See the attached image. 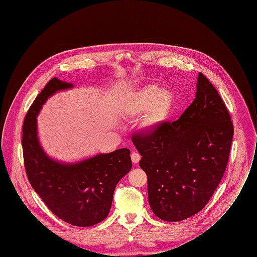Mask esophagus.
Here are the masks:
<instances>
[{
    "label": "esophagus",
    "mask_w": 257,
    "mask_h": 257,
    "mask_svg": "<svg viewBox=\"0 0 257 257\" xmlns=\"http://www.w3.org/2000/svg\"><path fill=\"white\" fill-rule=\"evenodd\" d=\"M131 158H132V162L134 164H138L140 162V160H141V155L138 154V153H133L131 155Z\"/></svg>",
    "instance_id": "1"
}]
</instances>
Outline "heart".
<instances>
[{"instance_id": "1", "label": "heart", "mask_w": 257, "mask_h": 257, "mask_svg": "<svg viewBox=\"0 0 257 257\" xmlns=\"http://www.w3.org/2000/svg\"><path fill=\"white\" fill-rule=\"evenodd\" d=\"M174 94L167 88L146 85L134 92L123 105V113L135 117L147 111L143 121L145 132L152 133L165 123L174 107Z\"/></svg>"}]
</instances>
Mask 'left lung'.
<instances>
[{
	"mask_svg": "<svg viewBox=\"0 0 257 257\" xmlns=\"http://www.w3.org/2000/svg\"><path fill=\"white\" fill-rule=\"evenodd\" d=\"M196 88L194 101L178 120L133 141L148 177L149 204L168 222L185 220L206 206L229 158L233 124L228 110L200 72Z\"/></svg>",
	"mask_w": 257,
	"mask_h": 257,
	"instance_id": "8db88e82",
	"label": "left lung"
}]
</instances>
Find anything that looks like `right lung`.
I'll list each match as a JSON object with an SVG mask.
<instances>
[{
    "mask_svg": "<svg viewBox=\"0 0 257 257\" xmlns=\"http://www.w3.org/2000/svg\"><path fill=\"white\" fill-rule=\"evenodd\" d=\"M73 87L56 77L46 84L26 114L22 147L28 180L47 207L69 224L89 227L107 217L114 189L132 169L131 151L119 149L75 162H62L45 152L37 116L48 98Z\"/></svg>",
    "mask_w": 257,
    "mask_h": 257,
    "instance_id": "obj_1",
    "label": "right lung"
}]
</instances>
